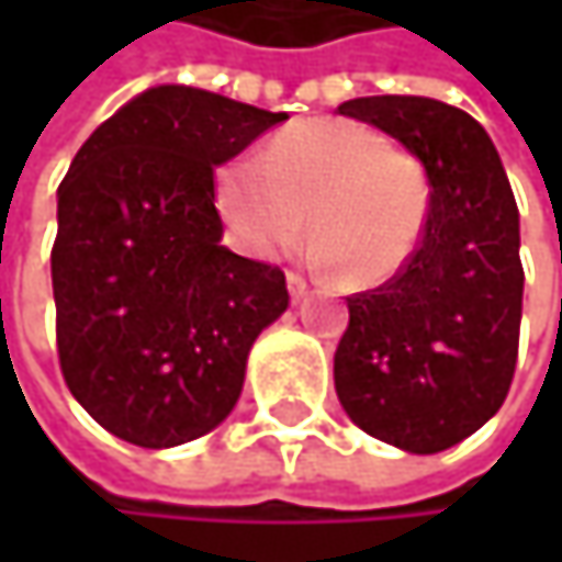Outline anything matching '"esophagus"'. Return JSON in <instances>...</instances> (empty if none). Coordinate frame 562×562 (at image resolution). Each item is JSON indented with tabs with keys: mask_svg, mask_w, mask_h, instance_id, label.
I'll list each match as a JSON object with an SVG mask.
<instances>
[{
	"mask_svg": "<svg viewBox=\"0 0 562 562\" xmlns=\"http://www.w3.org/2000/svg\"><path fill=\"white\" fill-rule=\"evenodd\" d=\"M285 285H289V295H292V302H299L302 295H305V280L299 277V273H285Z\"/></svg>",
	"mask_w": 562,
	"mask_h": 562,
	"instance_id": "obj_1",
	"label": "esophagus"
}]
</instances>
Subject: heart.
Returning <instances> with one entry per match:
<instances>
[{
    "instance_id": "b5f03b06",
    "label": "heart",
    "mask_w": 562,
    "mask_h": 562,
    "mask_svg": "<svg viewBox=\"0 0 562 562\" xmlns=\"http://www.w3.org/2000/svg\"><path fill=\"white\" fill-rule=\"evenodd\" d=\"M217 211L250 257L273 260L305 231L308 260L358 285L393 280L416 257L432 188L423 162L351 120H302L217 171Z\"/></svg>"
}]
</instances>
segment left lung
<instances>
[{"instance_id":"left-lung-1","label":"left lung","mask_w":562,"mask_h":562,"mask_svg":"<svg viewBox=\"0 0 562 562\" xmlns=\"http://www.w3.org/2000/svg\"><path fill=\"white\" fill-rule=\"evenodd\" d=\"M341 116L403 143L429 175L432 214L403 273L348 299L335 391L368 436L432 456L505 403L520 338L517 204L488 133L429 97H358Z\"/></svg>"}]
</instances>
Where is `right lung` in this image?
Masks as SVG:
<instances>
[{"label":"right lung","instance_id":"add662e5","mask_svg":"<svg viewBox=\"0 0 562 562\" xmlns=\"http://www.w3.org/2000/svg\"><path fill=\"white\" fill-rule=\"evenodd\" d=\"M285 120L198 87H149L57 188L60 374L113 436L169 449L234 409L247 355L285 305L280 267L221 247L214 166Z\"/></svg>","mask_w":562,"mask_h":562}]
</instances>
